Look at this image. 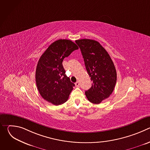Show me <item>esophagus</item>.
<instances>
[{
	"instance_id": "34e87169",
	"label": "esophagus",
	"mask_w": 150,
	"mask_h": 150,
	"mask_svg": "<svg viewBox=\"0 0 150 150\" xmlns=\"http://www.w3.org/2000/svg\"><path fill=\"white\" fill-rule=\"evenodd\" d=\"M75 86H76V87H79V85H80V83H79V81H77V82H76L75 83Z\"/></svg>"
}]
</instances>
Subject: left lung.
I'll return each instance as SVG.
<instances>
[{
    "label": "left lung",
    "mask_w": 150,
    "mask_h": 150,
    "mask_svg": "<svg viewBox=\"0 0 150 150\" xmlns=\"http://www.w3.org/2000/svg\"><path fill=\"white\" fill-rule=\"evenodd\" d=\"M81 49L85 68L93 81L91 87L85 92L93 104H100L113 91L117 74L109 53L96 40L81 39L75 41Z\"/></svg>",
    "instance_id": "obj_1"
}]
</instances>
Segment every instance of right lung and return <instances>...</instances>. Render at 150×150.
I'll use <instances>...</instances> for the list:
<instances>
[{
	"label": "right lung",
	"instance_id": "obj_1",
	"mask_svg": "<svg viewBox=\"0 0 150 150\" xmlns=\"http://www.w3.org/2000/svg\"><path fill=\"white\" fill-rule=\"evenodd\" d=\"M78 49L71 40L60 39L51 44L40 57L35 71V81L41 96L58 105L65 103L75 84L65 74L64 58Z\"/></svg>",
	"mask_w": 150,
	"mask_h": 150
}]
</instances>
